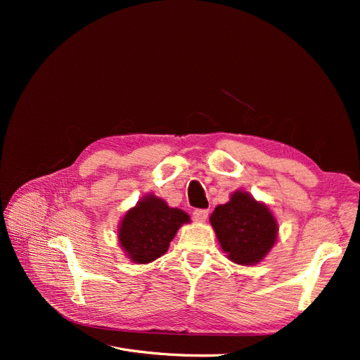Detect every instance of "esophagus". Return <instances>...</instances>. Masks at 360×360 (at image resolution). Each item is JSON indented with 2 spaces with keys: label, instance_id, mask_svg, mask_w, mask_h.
Here are the masks:
<instances>
[{
  "label": "esophagus",
  "instance_id": "34e87169",
  "mask_svg": "<svg viewBox=\"0 0 360 360\" xmlns=\"http://www.w3.org/2000/svg\"><path fill=\"white\" fill-rule=\"evenodd\" d=\"M192 216H193V219L197 221V222H204V221L207 219V216H209V210H205V209H197V210H193Z\"/></svg>",
  "mask_w": 360,
  "mask_h": 360
}]
</instances>
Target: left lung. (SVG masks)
Segmentation results:
<instances>
[{
  "label": "left lung",
  "mask_w": 360,
  "mask_h": 360,
  "mask_svg": "<svg viewBox=\"0 0 360 360\" xmlns=\"http://www.w3.org/2000/svg\"><path fill=\"white\" fill-rule=\"evenodd\" d=\"M210 224L226 257L242 266L259 263L278 238L275 216L245 191H236L230 201L217 205Z\"/></svg>",
  "instance_id": "8db88e82"
}]
</instances>
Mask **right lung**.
Listing matches in <instances>:
<instances>
[{
	"instance_id": "add662e5",
	"label": "right lung",
	"mask_w": 360,
	"mask_h": 360,
	"mask_svg": "<svg viewBox=\"0 0 360 360\" xmlns=\"http://www.w3.org/2000/svg\"><path fill=\"white\" fill-rule=\"evenodd\" d=\"M189 222L186 212L172 209L155 195H146L120 222L118 242L129 259L147 264L165 254L179 228Z\"/></svg>"
}]
</instances>
